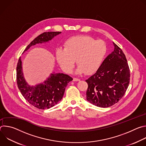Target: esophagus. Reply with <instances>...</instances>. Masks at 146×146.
Returning <instances> with one entry per match:
<instances>
[{"label": "esophagus", "instance_id": "esophagus-1", "mask_svg": "<svg viewBox=\"0 0 146 146\" xmlns=\"http://www.w3.org/2000/svg\"><path fill=\"white\" fill-rule=\"evenodd\" d=\"M73 81H80V79L77 78H73Z\"/></svg>", "mask_w": 146, "mask_h": 146}]
</instances>
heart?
Here are the masks:
<instances>
[{"mask_svg":"<svg viewBox=\"0 0 146 146\" xmlns=\"http://www.w3.org/2000/svg\"><path fill=\"white\" fill-rule=\"evenodd\" d=\"M64 49L58 48L55 58L60 68L66 73L73 69L75 60L78 65L76 72L92 75L100 68L105 58L107 47L102 40H95L89 36L80 35L69 38Z\"/></svg>","mask_w":146,"mask_h":146,"instance_id":"obj_1","label":"heart"}]
</instances>
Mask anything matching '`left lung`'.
<instances>
[{"instance_id":"8db88e82","label":"left lung","mask_w":146,"mask_h":146,"mask_svg":"<svg viewBox=\"0 0 146 146\" xmlns=\"http://www.w3.org/2000/svg\"><path fill=\"white\" fill-rule=\"evenodd\" d=\"M114 49L103 60L99 69L86 81L87 100L100 108L114 105L125 93L129 84L130 70L125 55L114 43Z\"/></svg>"}]
</instances>
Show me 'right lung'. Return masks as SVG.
Masks as SVG:
<instances>
[{"label": "right lung", "mask_w": 146, "mask_h": 146, "mask_svg": "<svg viewBox=\"0 0 146 146\" xmlns=\"http://www.w3.org/2000/svg\"><path fill=\"white\" fill-rule=\"evenodd\" d=\"M60 33L61 32H48L40 35L27 47L24 52L37 44L49 42ZM72 80L68 74L53 72L43 82L31 86L24 78L21 57L18 61L17 82L18 89L26 100L37 109H48L56 105L63 98L68 83Z\"/></svg>", "instance_id": "1"}]
</instances>
